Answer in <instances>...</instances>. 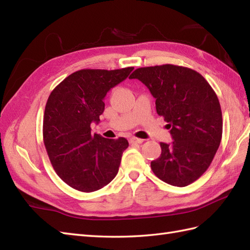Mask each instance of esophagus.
<instances>
[{"label": "esophagus", "instance_id": "34e87169", "mask_svg": "<svg viewBox=\"0 0 250 250\" xmlns=\"http://www.w3.org/2000/svg\"><path fill=\"white\" fill-rule=\"evenodd\" d=\"M143 142H144V140L137 139V137H131V139H130L131 144H142Z\"/></svg>", "mask_w": 250, "mask_h": 250}]
</instances>
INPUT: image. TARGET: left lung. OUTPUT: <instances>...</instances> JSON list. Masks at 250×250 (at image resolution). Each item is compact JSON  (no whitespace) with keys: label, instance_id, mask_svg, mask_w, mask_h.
<instances>
[{"label":"left lung","instance_id":"1","mask_svg":"<svg viewBox=\"0 0 250 250\" xmlns=\"http://www.w3.org/2000/svg\"><path fill=\"white\" fill-rule=\"evenodd\" d=\"M129 78L149 89L173 139L171 144L160 143L152 172L168 185L192 184L210 166L222 136L221 108L213 88L200 73L173 64L140 67Z\"/></svg>","mask_w":250,"mask_h":250}]
</instances>
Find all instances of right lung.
<instances>
[{"label": "right lung", "mask_w": 250, "mask_h": 250, "mask_svg": "<svg viewBox=\"0 0 250 250\" xmlns=\"http://www.w3.org/2000/svg\"><path fill=\"white\" fill-rule=\"evenodd\" d=\"M133 68L77 71L50 93L43 121L44 144L58 176L70 187L92 192L109 184L118 173L128 141L92 135L90 125L100 122L106 93Z\"/></svg>", "instance_id": "1"}]
</instances>
